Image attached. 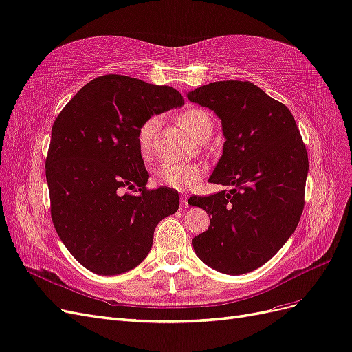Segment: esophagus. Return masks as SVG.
I'll return each instance as SVG.
<instances>
[{
  "label": "esophagus",
  "mask_w": 352,
  "mask_h": 352,
  "mask_svg": "<svg viewBox=\"0 0 352 352\" xmlns=\"http://www.w3.org/2000/svg\"><path fill=\"white\" fill-rule=\"evenodd\" d=\"M179 206H181V209H186V208H188V200H187L186 197H181V200H179Z\"/></svg>",
  "instance_id": "1"
}]
</instances>
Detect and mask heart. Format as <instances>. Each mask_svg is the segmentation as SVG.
<instances>
[{
	"label": "heart",
	"instance_id": "1",
	"mask_svg": "<svg viewBox=\"0 0 352 352\" xmlns=\"http://www.w3.org/2000/svg\"><path fill=\"white\" fill-rule=\"evenodd\" d=\"M179 126L183 127L192 139H199L206 130L212 129V120L206 111L190 108L178 116ZM157 124L156 117L147 118L138 131V142L140 152L144 157H149L153 152V131ZM205 175V169L197 164H173L165 162L153 171L156 184L174 188L178 191H188L195 187Z\"/></svg>",
	"mask_w": 352,
	"mask_h": 352
}]
</instances>
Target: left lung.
I'll use <instances>...</instances> for the list:
<instances>
[{
    "mask_svg": "<svg viewBox=\"0 0 352 352\" xmlns=\"http://www.w3.org/2000/svg\"><path fill=\"white\" fill-rule=\"evenodd\" d=\"M187 98L221 118L223 151L209 181L231 187L188 200L212 217L192 247L214 270L248 274L274 257L297 228L307 151L291 111L250 82H214Z\"/></svg>",
    "mask_w": 352,
    "mask_h": 352,
    "instance_id": "left-lung-1",
    "label": "left lung"
}]
</instances>
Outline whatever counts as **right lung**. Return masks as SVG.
<instances>
[{
  "instance_id": "obj_1",
  "label": "right lung",
  "mask_w": 352,
  "mask_h": 352,
  "mask_svg": "<svg viewBox=\"0 0 352 352\" xmlns=\"http://www.w3.org/2000/svg\"><path fill=\"white\" fill-rule=\"evenodd\" d=\"M171 86L107 74L85 85L56 117L45 169L56 234L78 263L120 275L149 254L156 225L178 210V192L146 190L142 124L183 107ZM140 186L130 195L124 188Z\"/></svg>"
}]
</instances>
